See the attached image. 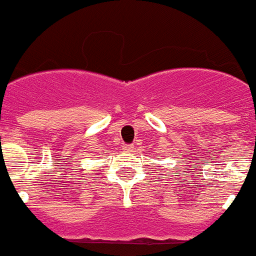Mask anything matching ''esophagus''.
Segmentation results:
<instances>
[{"mask_svg": "<svg viewBox=\"0 0 256 256\" xmlns=\"http://www.w3.org/2000/svg\"><path fill=\"white\" fill-rule=\"evenodd\" d=\"M124 150L128 151V152H133L136 150V148L133 144H124Z\"/></svg>", "mask_w": 256, "mask_h": 256, "instance_id": "obj_1", "label": "esophagus"}]
</instances>
